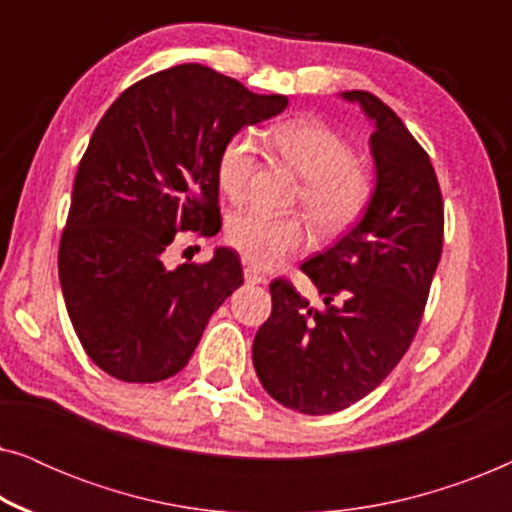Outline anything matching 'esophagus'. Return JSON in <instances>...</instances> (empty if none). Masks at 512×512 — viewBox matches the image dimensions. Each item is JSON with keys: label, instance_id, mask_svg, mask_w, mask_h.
Here are the masks:
<instances>
[{"label": "esophagus", "instance_id": "1", "mask_svg": "<svg viewBox=\"0 0 512 512\" xmlns=\"http://www.w3.org/2000/svg\"><path fill=\"white\" fill-rule=\"evenodd\" d=\"M244 279H247L249 284H265L268 279H265L261 272L254 270V268H244Z\"/></svg>", "mask_w": 512, "mask_h": 512}]
</instances>
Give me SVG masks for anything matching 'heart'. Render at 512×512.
I'll return each mask as SVG.
<instances>
[{"mask_svg": "<svg viewBox=\"0 0 512 512\" xmlns=\"http://www.w3.org/2000/svg\"><path fill=\"white\" fill-rule=\"evenodd\" d=\"M279 158L303 177L300 200L321 233H338L366 209L373 179L352 158V146L319 121H289L270 132ZM256 165V139L237 132L216 158V184L230 200H240ZM230 247L258 268H277L310 242L307 226L296 216L263 212L233 214L226 223Z\"/></svg>", "mask_w": 512, "mask_h": 512, "instance_id": "1", "label": "heart"}]
</instances>
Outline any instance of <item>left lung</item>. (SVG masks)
I'll use <instances>...</instances> for the list:
<instances>
[{
	"instance_id": "obj_1",
	"label": "left lung",
	"mask_w": 512,
	"mask_h": 512,
	"mask_svg": "<svg viewBox=\"0 0 512 512\" xmlns=\"http://www.w3.org/2000/svg\"><path fill=\"white\" fill-rule=\"evenodd\" d=\"M340 97L373 123V195L347 235L300 265L324 305L275 279L272 314L251 354L263 389L303 415L349 408L396 368L443 251V198L426 151L380 97L366 90Z\"/></svg>"
}]
</instances>
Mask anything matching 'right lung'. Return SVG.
I'll list each match as a JSON object with an SVG mask.
<instances>
[{
  "label": "right lung",
  "mask_w": 512,
  "mask_h": 512,
  "mask_svg": "<svg viewBox=\"0 0 512 512\" xmlns=\"http://www.w3.org/2000/svg\"><path fill=\"white\" fill-rule=\"evenodd\" d=\"M284 95H256L202 65L146 76L111 104L76 170L58 272L83 349L123 382H160L191 359L207 321L240 289V256L167 270L179 230L221 228L216 158L244 125L282 114Z\"/></svg>",
  "instance_id": "obj_1"
}]
</instances>
